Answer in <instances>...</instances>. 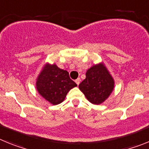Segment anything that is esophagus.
Here are the masks:
<instances>
[{
  "mask_svg": "<svg viewBox=\"0 0 149 149\" xmlns=\"http://www.w3.org/2000/svg\"><path fill=\"white\" fill-rule=\"evenodd\" d=\"M80 82H81V78H77V80H75V83H76V84H77V86H78V85H79Z\"/></svg>",
  "mask_w": 149,
  "mask_h": 149,
  "instance_id": "esophagus-1",
  "label": "esophagus"
}]
</instances>
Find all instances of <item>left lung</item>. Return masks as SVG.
Returning a JSON list of instances; mask_svg holds the SVG:
<instances>
[{
    "label": "left lung",
    "instance_id": "left-lung-1",
    "mask_svg": "<svg viewBox=\"0 0 149 149\" xmlns=\"http://www.w3.org/2000/svg\"><path fill=\"white\" fill-rule=\"evenodd\" d=\"M114 80L104 63L94 65L86 71V78L79 89L93 104H100L107 99L114 89Z\"/></svg>",
    "mask_w": 149,
    "mask_h": 149
}]
</instances>
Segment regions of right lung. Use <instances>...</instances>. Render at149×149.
<instances>
[{
	"label": "right lung",
	"mask_w": 149,
	"mask_h": 149,
	"mask_svg": "<svg viewBox=\"0 0 149 149\" xmlns=\"http://www.w3.org/2000/svg\"><path fill=\"white\" fill-rule=\"evenodd\" d=\"M36 89L43 98L53 105L63 102L67 93L77 86L69 77L68 72L57 65L47 63L36 80Z\"/></svg>",
	"instance_id": "right-lung-1"
}]
</instances>
